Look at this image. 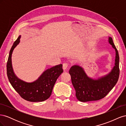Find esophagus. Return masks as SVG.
I'll use <instances>...</instances> for the list:
<instances>
[{"label":"esophagus","mask_w":126,"mask_h":126,"mask_svg":"<svg viewBox=\"0 0 126 126\" xmlns=\"http://www.w3.org/2000/svg\"><path fill=\"white\" fill-rule=\"evenodd\" d=\"M68 64L67 63H63V69L64 71H65L67 70V69L68 68Z\"/></svg>","instance_id":"obj_1"}]
</instances>
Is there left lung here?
Wrapping results in <instances>:
<instances>
[{
  "mask_svg": "<svg viewBox=\"0 0 126 126\" xmlns=\"http://www.w3.org/2000/svg\"><path fill=\"white\" fill-rule=\"evenodd\" d=\"M109 43L116 51L115 66L107 75L97 80L88 77L82 68L77 65L69 70L71 82L76 90L77 99L82 102L96 101L104 98L117 83L119 76V56L112 38L109 37Z\"/></svg>",
  "mask_w": 126,
  "mask_h": 126,
  "instance_id": "left-lung-1",
  "label": "left lung"
}]
</instances>
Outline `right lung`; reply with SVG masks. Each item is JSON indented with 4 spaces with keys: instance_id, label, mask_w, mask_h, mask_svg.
Masks as SVG:
<instances>
[{
    "instance_id": "obj_1",
    "label": "right lung",
    "mask_w": 126,
    "mask_h": 126,
    "mask_svg": "<svg viewBox=\"0 0 126 126\" xmlns=\"http://www.w3.org/2000/svg\"><path fill=\"white\" fill-rule=\"evenodd\" d=\"M20 36L14 42L7 63V74L11 86L21 98L31 102L44 101L51 96L57 79L63 72V64H60L45 71L33 82H26L15 75L11 64V55L14 48L20 42Z\"/></svg>"
}]
</instances>
